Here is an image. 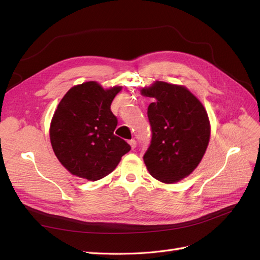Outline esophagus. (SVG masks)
<instances>
[{
	"instance_id": "1",
	"label": "esophagus",
	"mask_w": 260,
	"mask_h": 260,
	"mask_svg": "<svg viewBox=\"0 0 260 260\" xmlns=\"http://www.w3.org/2000/svg\"><path fill=\"white\" fill-rule=\"evenodd\" d=\"M128 143L130 144V146H131V148L133 149V148H136V146H137V141L135 140V139H131V140H129L128 141Z\"/></svg>"
}]
</instances>
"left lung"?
Here are the masks:
<instances>
[{"label": "left lung", "mask_w": 260, "mask_h": 260, "mask_svg": "<svg viewBox=\"0 0 260 260\" xmlns=\"http://www.w3.org/2000/svg\"><path fill=\"white\" fill-rule=\"evenodd\" d=\"M142 94L154 100L147 108L152 141L143 156L146 168L160 182H178L199 166L206 152L208 115L184 86L156 81Z\"/></svg>", "instance_id": "8db88e82"}]
</instances>
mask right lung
<instances>
[{
	"label": "right lung",
	"instance_id": "1",
	"mask_svg": "<svg viewBox=\"0 0 260 260\" xmlns=\"http://www.w3.org/2000/svg\"><path fill=\"white\" fill-rule=\"evenodd\" d=\"M121 86L104 90L95 81L70 89L52 118L50 139L57 159L70 174L96 181L117 167L131 146L114 135L111 105Z\"/></svg>",
	"mask_w": 260,
	"mask_h": 260
}]
</instances>
